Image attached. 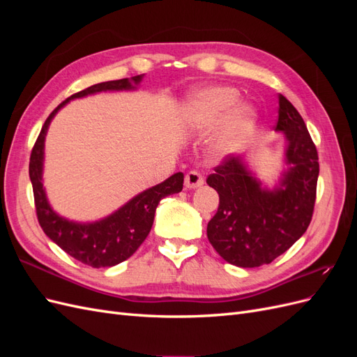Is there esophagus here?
I'll list each match as a JSON object with an SVG mask.
<instances>
[{"label":"esophagus","instance_id":"34e87169","mask_svg":"<svg viewBox=\"0 0 357 357\" xmlns=\"http://www.w3.org/2000/svg\"><path fill=\"white\" fill-rule=\"evenodd\" d=\"M204 185V177L198 171H189L185 177V186L188 189H197Z\"/></svg>","mask_w":357,"mask_h":357}]
</instances>
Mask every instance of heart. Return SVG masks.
Returning <instances> with one entry per match:
<instances>
[{
  "label": "heart",
  "instance_id": "b5f03b06",
  "mask_svg": "<svg viewBox=\"0 0 357 357\" xmlns=\"http://www.w3.org/2000/svg\"><path fill=\"white\" fill-rule=\"evenodd\" d=\"M183 125L193 132L205 134L218 126L223 119V131L215 143V150L228 152L235 138L252 131L255 110L248 104L238 102V92L228 86H213L190 95L183 109Z\"/></svg>",
  "mask_w": 357,
  "mask_h": 357
}]
</instances>
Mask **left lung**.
Listing matches in <instances>:
<instances>
[{"label": "left lung", "instance_id": "1", "mask_svg": "<svg viewBox=\"0 0 357 357\" xmlns=\"http://www.w3.org/2000/svg\"><path fill=\"white\" fill-rule=\"evenodd\" d=\"M275 131L286 137L289 165L277 188H262L243 156H226L207 178L219 193L218 213L207 225L208 241L235 266L271 264L304 235L314 211L317 149L304 119L282 93Z\"/></svg>", "mask_w": 357, "mask_h": 357}]
</instances>
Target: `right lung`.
<instances>
[{
    "label": "right lung",
    "instance_id": "obj_1",
    "mask_svg": "<svg viewBox=\"0 0 357 357\" xmlns=\"http://www.w3.org/2000/svg\"><path fill=\"white\" fill-rule=\"evenodd\" d=\"M142 79L143 74L134 75L131 79L102 82L71 95L46 119L31 152L29 178L32 183V190H34L36 211L41 229L63 252L92 268L114 266L126 261L128 257H131L147 238L150 229H152L159 201L172 195V193L181 192L185 176H183V172H176L174 176H171L165 181L138 193L131 201H128L123 207L101 220L92 223L73 222L61 218L59 214L52 210L45 188H43L45 138L52 119L71 100L107 91L137 89Z\"/></svg>",
    "mask_w": 357,
    "mask_h": 357
}]
</instances>
